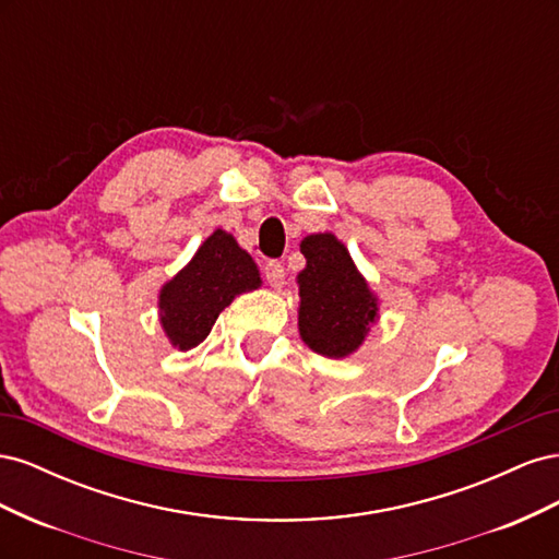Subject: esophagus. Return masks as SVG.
Returning <instances> with one entry per match:
<instances>
[{"instance_id": "1", "label": "esophagus", "mask_w": 559, "mask_h": 559, "mask_svg": "<svg viewBox=\"0 0 559 559\" xmlns=\"http://www.w3.org/2000/svg\"><path fill=\"white\" fill-rule=\"evenodd\" d=\"M263 273H265V280H267L270 286H273V289H282L284 277H286V270H284V265L280 261H267L265 267H263Z\"/></svg>"}]
</instances>
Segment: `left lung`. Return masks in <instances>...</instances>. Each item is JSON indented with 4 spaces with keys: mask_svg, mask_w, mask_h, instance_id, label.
I'll use <instances>...</instances> for the list:
<instances>
[{
    "mask_svg": "<svg viewBox=\"0 0 559 559\" xmlns=\"http://www.w3.org/2000/svg\"><path fill=\"white\" fill-rule=\"evenodd\" d=\"M300 253L306 257L296 275L300 341L321 357H352L380 321V296L333 233L306 235Z\"/></svg>",
    "mask_w": 559,
    "mask_h": 559,
    "instance_id": "1",
    "label": "left lung"
}]
</instances>
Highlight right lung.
I'll use <instances>...</instances> for the list:
<instances>
[{"instance_id":"right-lung-1","label":"right lung","mask_w":559,"mask_h":559,"mask_svg":"<svg viewBox=\"0 0 559 559\" xmlns=\"http://www.w3.org/2000/svg\"><path fill=\"white\" fill-rule=\"evenodd\" d=\"M259 265L224 228L205 238L175 277L158 292V321L175 349L189 352L210 335L230 302L261 289Z\"/></svg>"}]
</instances>
